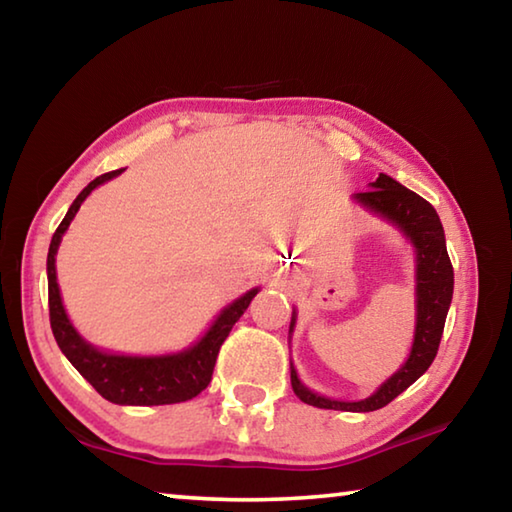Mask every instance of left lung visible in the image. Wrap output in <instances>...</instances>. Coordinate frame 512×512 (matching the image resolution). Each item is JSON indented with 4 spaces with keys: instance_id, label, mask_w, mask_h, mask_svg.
Here are the masks:
<instances>
[{
    "instance_id": "obj_1",
    "label": "left lung",
    "mask_w": 512,
    "mask_h": 512,
    "mask_svg": "<svg viewBox=\"0 0 512 512\" xmlns=\"http://www.w3.org/2000/svg\"><path fill=\"white\" fill-rule=\"evenodd\" d=\"M352 198L368 212H375L381 219L393 223L415 248V334L411 354L393 377H388L375 393L359 402L329 400L325 395L309 391L298 379L293 366L291 386L302 402L318 406V409L368 413L393 402L415 379H420L436 359L447 311L452 305L454 268L447 255L443 223L431 203L424 201L422 196L406 189L386 173H379L375 183H370L368 192H359ZM293 327H296V311L291 316L289 332H293Z\"/></svg>"
}]
</instances>
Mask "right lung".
<instances>
[{
    "label": "right lung",
    "instance_id": "1",
    "mask_svg": "<svg viewBox=\"0 0 512 512\" xmlns=\"http://www.w3.org/2000/svg\"><path fill=\"white\" fill-rule=\"evenodd\" d=\"M121 169L108 171L94 178L92 183L76 196L69 205L65 219L51 237L49 255H47V284H49V323L58 348L63 350L69 363L90 381L101 397L112 404L124 406H158V404H176L187 402L205 391L212 381L214 363L219 357L223 341L228 339L232 325L237 323L241 314L248 309L250 300L257 296L259 289H250L244 296L230 302L205 336L192 348L176 354H160V357H126V354H110L94 348L83 336L76 332L65 314L63 300L56 280V253L69 223L79 212L81 203L90 196L94 187L106 183V180L119 176Z\"/></svg>",
    "mask_w": 512,
    "mask_h": 512
}]
</instances>
